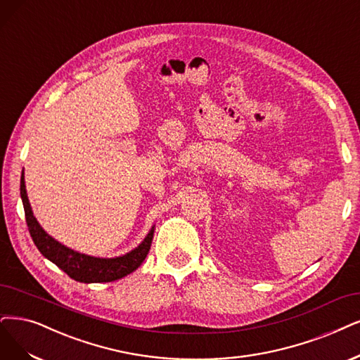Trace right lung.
<instances>
[{
    "instance_id": "add662e5",
    "label": "right lung",
    "mask_w": 360,
    "mask_h": 360,
    "mask_svg": "<svg viewBox=\"0 0 360 360\" xmlns=\"http://www.w3.org/2000/svg\"><path fill=\"white\" fill-rule=\"evenodd\" d=\"M20 197L25 209L26 224L32 237V240L38 250L41 252L53 264H56L60 270H63L71 278L82 283H101V282H114L118 281L131 271H135L143 262L151 248L154 227L145 236L143 240L127 254L115 258H99L90 257L86 254L66 248L65 245L55 240L50 234H47L41 225L38 224L34 217V212L30 203L28 194L25 187V175L20 176Z\"/></svg>"
}]
</instances>
